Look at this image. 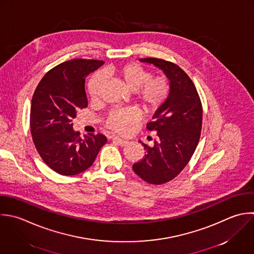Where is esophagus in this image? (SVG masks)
<instances>
[{"mask_svg": "<svg viewBox=\"0 0 254 254\" xmlns=\"http://www.w3.org/2000/svg\"><path fill=\"white\" fill-rule=\"evenodd\" d=\"M112 140H113V142H115V143H117V144H119V145H121V146H125V145H127V144L128 143L127 140L122 139V138H120V137H113Z\"/></svg>", "mask_w": 254, "mask_h": 254, "instance_id": "obj_1", "label": "esophagus"}]
</instances>
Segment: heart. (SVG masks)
<instances>
[{
    "instance_id": "1",
    "label": "heart",
    "mask_w": 254,
    "mask_h": 254,
    "mask_svg": "<svg viewBox=\"0 0 254 254\" xmlns=\"http://www.w3.org/2000/svg\"><path fill=\"white\" fill-rule=\"evenodd\" d=\"M105 73L108 76H115L127 90L133 92L134 102L146 113L158 110L170 92V84L165 76L151 77L149 70L136 63L110 66ZM104 82L105 77L102 73H97L91 78L88 84V94L91 100H98ZM137 119L138 114L133 109L114 110L109 114L105 126L108 129L122 134L126 133Z\"/></svg>"
}]
</instances>
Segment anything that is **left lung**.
<instances>
[{
    "mask_svg": "<svg viewBox=\"0 0 254 254\" xmlns=\"http://www.w3.org/2000/svg\"><path fill=\"white\" fill-rule=\"evenodd\" d=\"M139 61L162 70L170 84L166 101L146 126L157 138L153 146L139 141L145 154L132 165L142 180L160 185L174 179L190 161L201 135L203 109L194 83L178 65L159 58Z\"/></svg>",
    "mask_w": 254,
    "mask_h": 254,
    "instance_id": "obj_1",
    "label": "left lung"
}]
</instances>
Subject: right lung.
<instances>
[{"instance_id": "1", "label": "right lung", "mask_w": 254, "mask_h": 254, "mask_svg": "<svg viewBox=\"0 0 254 254\" xmlns=\"http://www.w3.org/2000/svg\"><path fill=\"white\" fill-rule=\"evenodd\" d=\"M104 64L93 59H72L49 70L38 83L31 100L30 131L40 157L53 171L77 175L92 166L107 142L103 134L73 129L77 111L88 106L86 77Z\"/></svg>"}]
</instances>
